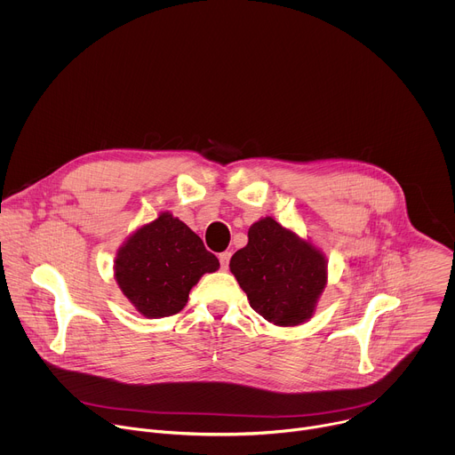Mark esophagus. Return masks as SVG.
<instances>
[{"mask_svg":"<svg viewBox=\"0 0 455 455\" xmlns=\"http://www.w3.org/2000/svg\"><path fill=\"white\" fill-rule=\"evenodd\" d=\"M230 257H232V253H230V251H223V253H220V265H221V270H227V268H228Z\"/></svg>","mask_w":455,"mask_h":455,"instance_id":"esophagus-1","label":"esophagus"}]
</instances>
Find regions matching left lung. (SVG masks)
Segmentation results:
<instances>
[{
	"mask_svg": "<svg viewBox=\"0 0 455 455\" xmlns=\"http://www.w3.org/2000/svg\"><path fill=\"white\" fill-rule=\"evenodd\" d=\"M230 272L251 309L283 328L309 320L328 284L322 250L270 216L248 228V243L232 255Z\"/></svg>",
	"mask_w": 455,
	"mask_h": 455,
	"instance_id": "obj_1",
	"label": "left lung"
}]
</instances>
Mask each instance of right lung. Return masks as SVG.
I'll return each instance as SVG.
<instances>
[{
	"instance_id": "right-lung-1",
	"label": "right lung",
	"mask_w": 455,
	"mask_h": 455,
	"mask_svg": "<svg viewBox=\"0 0 455 455\" xmlns=\"http://www.w3.org/2000/svg\"><path fill=\"white\" fill-rule=\"evenodd\" d=\"M220 268L200 235L171 212L129 235L115 257V279L127 300L148 318L181 311L188 291Z\"/></svg>"
}]
</instances>
